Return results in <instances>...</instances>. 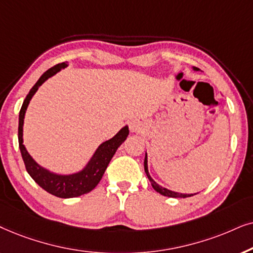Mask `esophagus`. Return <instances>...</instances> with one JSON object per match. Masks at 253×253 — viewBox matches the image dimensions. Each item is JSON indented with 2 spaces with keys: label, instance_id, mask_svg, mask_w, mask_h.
<instances>
[{
  "label": "esophagus",
  "instance_id": "34e87169",
  "mask_svg": "<svg viewBox=\"0 0 253 253\" xmlns=\"http://www.w3.org/2000/svg\"><path fill=\"white\" fill-rule=\"evenodd\" d=\"M130 129H132L133 132H134V130H136V127L134 126V125H130Z\"/></svg>",
  "mask_w": 253,
  "mask_h": 253
}]
</instances>
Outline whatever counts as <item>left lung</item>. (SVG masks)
<instances>
[{
  "label": "left lung",
  "mask_w": 253,
  "mask_h": 253,
  "mask_svg": "<svg viewBox=\"0 0 253 253\" xmlns=\"http://www.w3.org/2000/svg\"><path fill=\"white\" fill-rule=\"evenodd\" d=\"M194 70H199L198 68H195V67H193ZM144 171H146V174L148 177V179L150 180L151 183V186L154 187V190L158 192V193L164 195V197H170V198H187V197H192L193 194H183V193H178V192H173V191H170L168 190V188L166 187H162L158 185L156 181H155L153 178L150 177L149 174V171H148V158H147V153H146V157H144Z\"/></svg>",
  "instance_id": "1"
}]
</instances>
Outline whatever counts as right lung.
<instances>
[{
	"mask_svg": "<svg viewBox=\"0 0 253 253\" xmlns=\"http://www.w3.org/2000/svg\"><path fill=\"white\" fill-rule=\"evenodd\" d=\"M68 63L62 62L59 65L52 67L40 76V79L37 81V83L30 90L29 95L26 96L23 103L22 109L19 111V124H18V142L19 149L24 161L26 171H28L32 179L39 185L40 187L48 192V193L55 195L58 198H75L80 195L89 193L92 191L102 179L104 172H105L110 161L112 160L113 155L116 154L120 144L127 139L129 134L128 127L125 126L114 135L112 139L105 141L97 148V150L93 154L91 160L87 162V164L83 170L80 172L73 174H58L50 172V171L43 169L40 167L37 162L31 157V155L28 153L24 144H23V125H24V117L26 109H28L29 103L33 95L37 92L38 87L48 80L50 76L55 75L60 70L66 68Z\"/></svg>",
	"mask_w": 253,
	"mask_h": 253,
	"instance_id": "obj_1",
	"label": "right lung"
}]
</instances>
